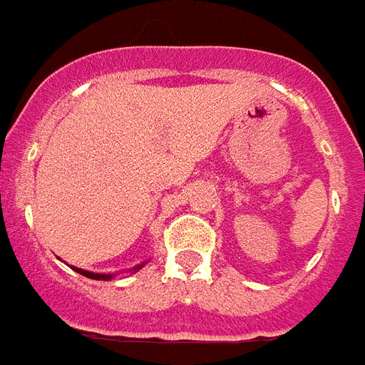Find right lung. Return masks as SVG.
<instances>
[{"instance_id":"right-lung-1","label":"right lung","mask_w":365,"mask_h":365,"mask_svg":"<svg viewBox=\"0 0 365 365\" xmlns=\"http://www.w3.org/2000/svg\"><path fill=\"white\" fill-rule=\"evenodd\" d=\"M140 268V267H138ZM76 272L83 274V276H87V278H91V280H110L113 276L110 274H95V272H87V270H81V268H73Z\"/></svg>"}]
</instances>
